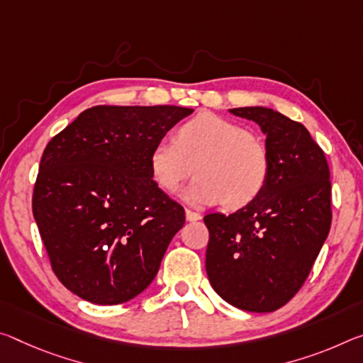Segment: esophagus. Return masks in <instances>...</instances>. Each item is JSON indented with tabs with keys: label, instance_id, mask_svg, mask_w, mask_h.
I'll return each mask as SVG.
<instances>
[{
	"label": "esophagus",
	"instance_id": "34e87169",
	"mask_svg": "<svg viewBox=\"0 0 363 363\" xmlns=\"http://www.w3.org/2000/svg\"><path fill=\"white\" fill-rule=\"evenodd\" d=\"M186 218H187V221H199L202 216H200V213H197V211L186 210Z\"/></svg>",
	"mask_w": 363,
	"mask_h": 363
}]
</instances>
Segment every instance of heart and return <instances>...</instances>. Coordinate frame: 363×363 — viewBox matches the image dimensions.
<instances>
[{"label": "heart", "mask_w": 363, "mask_h": 363, "mask_svg": "<svg viewBox=\"0 0 363 363\" xmlns=\"http://www.w3.org/2000/svg\"><path fill=\"white\" fill-rule=\"evenodd\" d=\"M157 186L172 194L191 176L197 177L182 192L192 205H215L224 200L240 208L255 200L269 174V155L263 140L242 125L202 113L177 130L176 142L160 140L148 157Z\"/></svg>", "instance_id": "obj_1"}]
</instances>
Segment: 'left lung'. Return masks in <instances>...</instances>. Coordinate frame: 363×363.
<instances>
[{"label": "left lung", "instance_id": "1", "mask_svg": "<svg viewBox=\"0 0 363 363\" xmlns=\"http://www.w3.org/2000/svg\"><path fill=\"white\" fill-rule=\"evenodd\" d=\"M260 125L269 155L263 191L242 208L203 218L206 274L216 294L245 312H274L297 294L331 226L325 153L306 125L264 106L229 109Z\"/></svg>", "mask_w": 363, "mask_h": 363}]
</instances>
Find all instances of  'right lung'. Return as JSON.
Listing matches in <instances>:
<instances>
[{
    "mask_svg": "<svg viewBox=\"0 0 363 363\" xmlns=\"http://www.w3.org/2000/svg\"><path fill=\"white\" fill-rule=\"evenodd\" d=\"M192 108L94 106L45 148L32 210L51 268L99 306L128 302L157 276L184 208L153 181L152 148Z\"/></svg>",
    "mask_w": 363,
    "mask_h": 363,
    "instance_id": "right-lung-1",
    "label": "right lung"
}]
</instances>
